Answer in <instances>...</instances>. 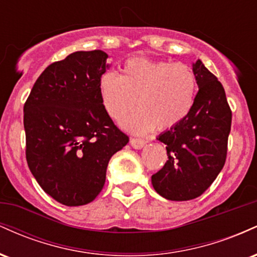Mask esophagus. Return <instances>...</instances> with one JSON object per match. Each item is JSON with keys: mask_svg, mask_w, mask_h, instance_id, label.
<instances>
[{"mask_svg": "<svg viewBox=\"0 0 257 257\" xmlns=\"http://www.w3.org/2000/svg\"><path fill=\"white\" fill-rule=\"evenodd\" d=\"M147 141L144 140V139H138V138H132L131 139V145L134 149H143L144 146L146 145Z\"/></svg>", "mask_w": 257, "mask_h": 257, "instance_id": "34e87169", "label": "esophagus"}]
</instances>
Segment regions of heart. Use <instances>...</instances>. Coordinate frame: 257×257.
I'll return each mask as SVG.
<instances>
[{
  "mask_svg": "<svg viewBox=\"0 0 257 257\" xmlns=\"http://www.w3.org/2000/svg\"><path fill=\"white\" fill-rule=\"evenodd\" d=\"M119 75L105 72L98 90L106 113L122 120L137 106L124 124L135 133L159 131L178 125L190 113L196 95V75L191 67L167 60L132 58L124 61Z\"/></svg>",
  "mask_w": 257,
  "mask_h": 257,
  "instance_id": "1",
  "label": "heart"
}]
</instances>
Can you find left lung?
<instances>
[{"label": "left lung", "instance_id": "obj_1", "mask_svg": "<svg viewBox=\"0 0 257 257\" xmlns=\"http://www.w3.org/2000/svg\"><path fill=\"white\" fill-rule=\"evenodd\" d=\"M198 84L190 113L159 135L168 161L152 175L156 192L170 200H190L210 187L225 166L232 111L222 84L200 60L193 64Z\"/></svg>", "mask_w": 257, "mask_h": 257}]
</instances>
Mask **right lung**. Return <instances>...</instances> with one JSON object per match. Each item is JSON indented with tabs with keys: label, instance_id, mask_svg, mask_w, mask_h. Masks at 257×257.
Wrapping results in <instances>:
<instances>
[{
	"label": "right lung",
	"instance_id": "right-lung-1",
	"mask_svg": "<svg viewBox=\"0 0 257 257\" xmlns=\"http://www.w3.org/2000/svg\"><path fill=\"white\" fill-rule=\"evenodd\" d=\"M107 58L102 51L75 52L51 64L24 105L28 166L44 192L67 206L98 197L108 161L129 141L99 96Z\"/></svg>",
	"mask_w": 257,
	"mask_h": 257
}]
</instances>
